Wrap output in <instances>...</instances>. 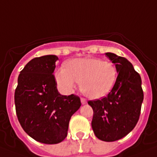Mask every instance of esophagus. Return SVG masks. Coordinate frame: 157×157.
<instances>
[{
	"mask_svg": "<svg viewBox=\"0 0 157 157\" xmlns=\"http://www.w3.org/2000/svg\"><path fill=\"white\" fill-rule=\"evenodd\" d=\"M80 101H81V103H82V104H86L87 103V99H85V98H80Z\"/></svg>",
	"mask_w": 157,
	"mask_h": 157,
	"instance_id": "esophagus-1",
	"label": "esophagus"
}]
</instances>
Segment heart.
<instances>
[{
	"label": "heart",
	"mask_w": 157,
	"mask_h": 157,
	"mask_svg": "<svg viewBox=\"0 0 157 157\" xmlns=\"http://www.w3.org/2000/svg\"><path fill=\"white\" fill-rule=\"evenodd\" d=\"M118 72L114 64L98 58H74L65 68L56 71L55 77L63 92L70 93L80 81V89L92 99L107 95L114 87Z\"/></svg>",
	"instance_id": "1"
}]
</instances>
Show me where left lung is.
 <instances>
[{"instance_id": "left-lung-1", "label": "left lung", "mask_w": 157, "mask_h": 157, "mask_svg": "<svg viewBox=\"0 0 157 157\" xmlns=\"http://www.w3.org/2000/svg\"><path fill=\"white\" fill-rule=\"evenodd\" d=\"M105 55L115 64L118 73L108 95L100 99L89 100L93 109L92 127L101 141H118L133 130L141 114L144 93L141 79L126 58L112 53Z\"/></svg>"}]
</instances>
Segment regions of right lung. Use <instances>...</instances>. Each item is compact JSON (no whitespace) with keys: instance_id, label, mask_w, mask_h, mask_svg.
<instances>
[{"instance_id":"obj_1","label":"right lung","mask_w":157,"mask_h":157,"mask_svg":"<svg viewBox=\"0 0 157 157\" xmlns=\"http://www.w3.org/2000/svg\"><path fill=\"white\" fill-rule=\"evenodd\" d=\"M58 58L31 60L20 71L15 91L16 112L22 128L35 141L54 144L67 136L71 116L81 106L79 96L58 92L53 74Z\"/></svg>"}]
</instances>
